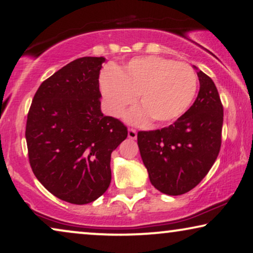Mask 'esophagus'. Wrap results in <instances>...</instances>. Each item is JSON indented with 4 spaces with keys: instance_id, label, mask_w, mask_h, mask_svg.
Wrapping results in <instances>:
<instances>
[{
    "instance_id": "obj_1",
    "label": "esophagus",
    "mask_w": 253,
    "mask_h": 253,
    "mask_svg": "<svg viewBox=\"0 0 253 253\" xmlns=\"http://www.w3.org/2000/svg\"><path fill=\"white\" fill-rule=\"evenodd\" d=\"M127 136H129L130 139H136V138H137V131L132 129V127H130V129L127 130Z\"/></svg>"
}]
</instances>
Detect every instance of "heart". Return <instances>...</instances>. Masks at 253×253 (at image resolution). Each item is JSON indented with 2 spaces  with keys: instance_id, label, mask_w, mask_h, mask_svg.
I'll list each match as a JSON object with an SVG mask.
<instances>
[{
  "instance_id": "1",
  "label": "heart",
  "mask_w": 253,
  "mask_h": 253,
  "mask_svg": "<svg viewBox=\"0 0 253 253\" xmlns=\"http://www.w3.org/2000/svg\"><path fill=\"white\" fill-rule=\"evenodd\" d=\"M99 85L109 115L120 117L138 96L143 108L132 110L127 120L145 123L152 119L155 124H166L188 110L196 95L198 78L183 62L144 56L133 58L123 68H106Z\"/></svg>"
}]
</instances>
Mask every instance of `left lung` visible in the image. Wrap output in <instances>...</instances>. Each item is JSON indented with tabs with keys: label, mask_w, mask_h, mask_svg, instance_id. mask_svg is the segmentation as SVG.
<instances>
[{
	"label": "left lung",
	"mask_w": 253,
	"mask_h": 253,
	"mask_svg": "<svg viewBox=\"0 0 253 253\" xmlns=\"http://www.w3.org/2000/svg\"><path fill=\"white\" fill-rule=\"evenodd\" d=\"M198 78V96L177 121L137 134L152 185L169 196L183 195L198 185L220 152L222 102L212 79L203 71Z\"/></svg>",
	"instance_id": "8db88e82"
}]
</instances>
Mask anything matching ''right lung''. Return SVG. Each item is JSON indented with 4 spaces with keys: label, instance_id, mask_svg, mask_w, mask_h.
<instances>
[{
    "label": "right lung",
    "instance_id": "obj_1",
    "mask_svg": "<svg viewBox=\"0 0 253 253\" xmlns=\"http://www.w3.org/2000/svg\"><path fill=\"white\" fill-rule=\"evenodd\" d=\"M103 57L70 62L39 86L26 121L33 174L55 197L84 205L108 189L112 152L127 137L120 120L101 113Z\"/></svg>",
    "mask_w": 253,
    "mask_h": 253
}]
</instances>
